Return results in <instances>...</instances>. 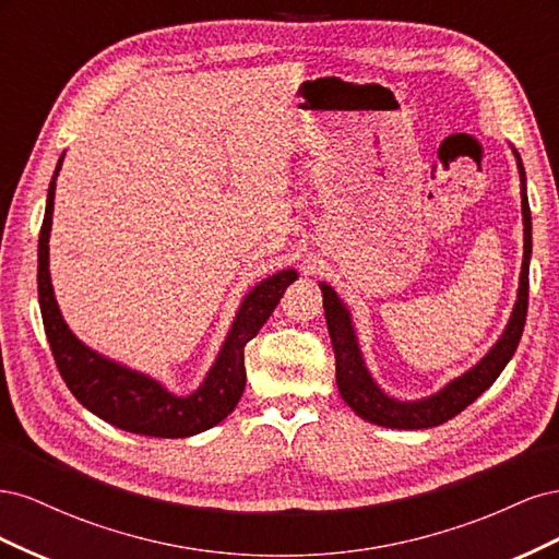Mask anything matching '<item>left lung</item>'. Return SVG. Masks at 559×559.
<instances>
[{
	"label": "left lung",
	"instance_id": "obj_1",
	"mask_svg": "<svg viewBox=\"0 0 559 559\" xmlns=\"http://www.w3.org/2000/svg\"><path fill=\"white\" fill-rule=\"evenodd\" d=\"M520 173V195H522V224H524V257H522V273H520V289L513 314L506 324L497 345L489 349L485 357L466 370L464 376L445 384L441 392L421 399V401H399L386 396L382 389L370 378L368 368L364 364L361 349L354 335L349 310L343 306V300L331 289L329 284L321 282L319 289L324 296V312L329 335L335 352V382L341 389L343 401L349 408L364 417L366 421H373L378 427L389 429H429L438 427L443 421L460 415L464 408L476 401L485 389L492 386L499 378L506 364L518 349L520 335L524 331V319H527V302H530V257H532V212L527 200V177H524V167L520 154L513 148Z\"/></svg>",
	"mask_w": 559,
	"mask_h": 559
}]
</instances>
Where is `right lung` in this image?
I'll list each match as a JSON object with an SVG mask.
<instances>
[{
	"mask_svg": "<svg viewBox=\"0 0 559 559\" xmlns=\"http://www.w3.org/2000/svg\"><path fill=\"white\" fill-rule=\"evenodd\" d=\"M62 158L64 156H60L53 179L48 183L46 214L39 233L37 289L48 345L64 384L70 386V392L83 408L130 433L186 438L212 429L233 413L245 392V345L261 331L267 317L277 308L286 286L296 282L298 273L296 270H282V273L253 286L245 296L240 312L235 317L207 378L193 394L175 396L158 380L93 352L64 324L48 273V235L50 224H53L56 177Z\"/></svg>",
	"mask_w": 559,
	"mask_h": 559,
	"instance_id": "1",
	"label": "right lung"
}]
</instances>
